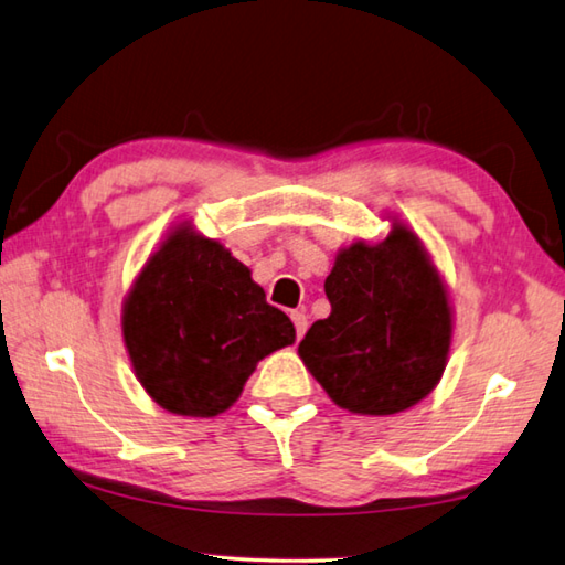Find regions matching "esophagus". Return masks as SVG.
Here are the masks:
<instances>
[{
    "label": "esophagus",
    "mask_w": 565,
    "mask_h": 565,
    "mask_svg": "<svg viewBox=\"0 0 565 565\" xmlns=\"http://www.w3.org/2000/svg\"><path fill=\"white\" fill-rule=\"evenodd\" d=\"M291 321H294V326H296V338H303V333H306V328H309V316H306L303 311H294L291 313Z\"/></svg>",
    "instance_id": "34e87169"
}]
</instances>
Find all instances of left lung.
Returning a JSON list of instances; mask_svg holds the SVG:
<instances>
[{
    "label": "left lung",
    "instance_id": "obj_1",
    "mask_svg": "<svg viewBox=\"0 0 565 565\" xmlns=\"http://www.w3.org/2000/svg\"><path fill=\"white\" fill-rule=\"evenodd\" d=\"M323 289L331 316L309 328L299 355L338 407L395 415L433 393L452 345V306L407 224L343 247Z\"/></svg>",
    "mask_w": 565,
    "mask_h": 565
}]
</instances>
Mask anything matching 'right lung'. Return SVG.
Masks as SVG:
<instances>
[{"instance_id": "1", "label": "right lung", "mask_w": 565, "mask_h": 565, "mask_svg": "<svg viewBox=\"0 0 565 565\" xmlns=\"http://www.w3.org/2000/svg\"><path fill=\"white\" fill-rule=\"evenodd\" d=\"M120 323L140 385L184 417L230 409L256 363L296 338L291 318L266 303L247 266L192 222L178 224L150 254Z\"/></svg>"}]
</instances>
